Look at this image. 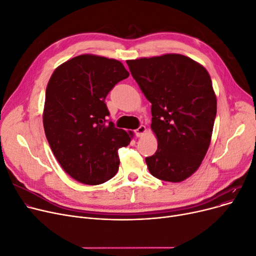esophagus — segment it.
<instances>
[{
  "label": "esophagus",
  "instance_id": "esophagus-1",
  "mask_svg": "<svg viewBox=\"0 0 256 256\" xmlns=\"http://www.w3.org/2000/svg\"><path fill=\"white\" fill-rule=\"evenodd\" d=\"M145 132H146V128L144 126H140L136 130H135V134H136V136L137 137H142L144 134H145Z\"/></svg>",
  "mask_w": 256,
  "mask_h": 256
}]
</instances>
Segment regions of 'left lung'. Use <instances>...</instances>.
<instances>
[{
    "mask_svg": "<svg viewBox=\"0 0 256 256\" xmlns=\"http://www.w3.org/2000/svg\"><path fill=\"white\" fill-rule=\"evenodd\" d=\"M152 102L158 150L145 162L152 176L180 182L199 168L212 140L217 98L204 67L180 54L126 61Z\"/></svg>",
    "mask_w": 256,
    "mask_h": 256,
    "instance_id": "1",
    "label": "left lung"
}]
</instances>
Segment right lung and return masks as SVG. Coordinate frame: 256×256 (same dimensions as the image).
<instances>
[{
  "label": "right lung",
  "mask_w": 256,
  "mask_h": 256,
  "mask_svg": "<svg viewBox=\"0 0 256 256\" xmlns=\"http://www.w3.org/2000/svg\"><path fill=\"white\" fill-rule=\"evenodd\" d=\"M130 76L118 60L84 54L59 65L46 91L44 128L62 169L85 184H100L118 171V150L132 132L106 122V96Z\"/></svg>",
  "instance_id": "1"
}]
</instances>
